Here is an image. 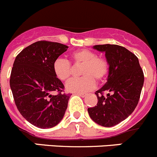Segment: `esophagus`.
Segmentation results:
<instances>
[{
	"label": "esophagus",
	"mask_w": 157,
	"mask_h": 157,
	"mask_svg": "<svg viewBox=\"0 0 157 157\" xmlns=\"http://www.w3.org/2000/svg\"><path fill=\"white\" fill-rule=\"evenodd\" d=\"M77 94L82 98H85V96H86V94H85V93H77Z\"/></svg>",
	"instance_id": "obj_1"
}]
</instances>
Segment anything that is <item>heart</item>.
Wrapping results in <instances>:
<instances>
[{
	"mask_svg": "<svg viewBox=\"0 0 157 157\" xmlns=\"http://www.w3.org/2000/svg\"><path fill=\"white\" fill-rule=\"evenodd\" d=\"M70 58L75 64L82 65L81 78H72L66 85L68 91L84 93L92 89L98 82L104 80L109 70L108 63L105 59L97 56L89 49H82L71 54ZM53 71L59 80L66 82L72 74V67L67 60L57 59L53 63Z\"/></svg>",
	"mask_w": 157,
	"mask_h": 157,
	"instance_id": "heart-1",
	"label": "heart"
}]
</instances>
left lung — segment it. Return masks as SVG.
Masks as SVG:
<instances>
[{
    "mask_svg": "<svg viewBox=\"0 0 157 157\" xmlns=\"http://www.w3.org/2000/svg\"><path fill=\"white\" fill-rule=\"evenodd\" d=\"M93 49L105 52L109 70L106 83L95 91L97 105L88 108V112L96 124L110 128L128 118L136 108L144 85V72L137 57L123 46L96 45ZM105 91L109 92L107 97L103 95Z\"/></svg>",
    "mask_w": 157,
    "mask_h": 157,
    "instance_id": "1",
    "label": "left lung"
}]
</instances>
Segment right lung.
Here are the masks:
<instances>
[{
  "mask_svg": "<svg viewBox=\"0 0 157 157\" xmlns=\"http://www.w3.org/2000/svg\"><path fill=\"white\" fill-rule=\"evenodd\" d=\"M69 46L38 41L23 49L13 63L10 86L23 117L37 128H51L63 118L70 94H63L64 85L55 75L53 63ZM59 94H52L53 91Z\"/></svg>",
  "mask_w": 157,
  "mask_h": 157,
  "instance_id": "obj_1",
  "label": "right lung"
}]
</instances>
